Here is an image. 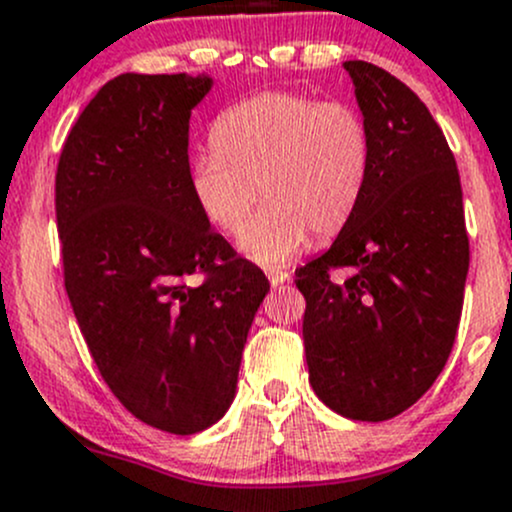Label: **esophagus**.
<instances>
[{
	"label": "esophagus",
	"instance_id": "1",
	"mask_svg": "<svg viewBox=\"0 0 512 512\" xmlns=\"http://www.w3.org/2000/svg\"><path fill=\"white\" fill-rule=\"evenodd\" d=\"M266 276L271 286H281V283L291 281V271H286V268H268Z\"/></svg>",
	"mask_w": 512,
	"mask_h": 512
}]
</instances>
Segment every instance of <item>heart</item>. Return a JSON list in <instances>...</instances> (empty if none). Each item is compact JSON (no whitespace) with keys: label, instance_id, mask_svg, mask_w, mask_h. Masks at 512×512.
<instances>
[{"label":"heart","instance_id":"1","mask_svg":"<svg viewBox=\"0 0 512 512\" xmlns=\"http://www.w3.org/2000/svg\"><path fill=\"white\" fill-rule=\"evenodd\" d=\"M212 152L189 167L199 212L221 234L241 236L262 194L267 209L246 232L251 261L278 266L310 234H337L360 204L372 167V138L360 110L340 100L266 91L214 120ZM259 192H255V187Z\"/></svg>","mask_w":512,"mask_h":512}]
</instances>
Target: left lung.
<instances>
[{"label": "left lung", "mask_w": 512, "mask_h": 512, "mask_svg": "<svg viewBox=\"0 0 512 512\" xmlns=\"http://www.w3.org/2000/svg\"><path fill=\"white\" fill-rule=\"evenodd\" d=\"M370 128L360 204L323 256L295 271L310 384L337 414L387 421L436 382L456 340L468 273L461 177L409 86L345 61ZM347 267V279L329 273Z\"/></svg>", "instance_id": "obj_1"}]
</instances>
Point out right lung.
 Segmentation results:
<instances>
[{
  "instance_id": "right-lung-1",
  "label": "right lung",
  "mask_w": 512,
  "mask_h": 512,
  "mask_svg": "<svg viewBox=\"0 0 512 512\" xmlns=\"http://www.w3.org/2000/svg\"><path fill=\"white\" fill-rule=\"evenodd\" d=\"M209 88L187 73L113 78L56 167L63 283L93 362L135 419L179 436L229 409L268 293L189 189V115Z\"/></svg>"
}]
</instances>
